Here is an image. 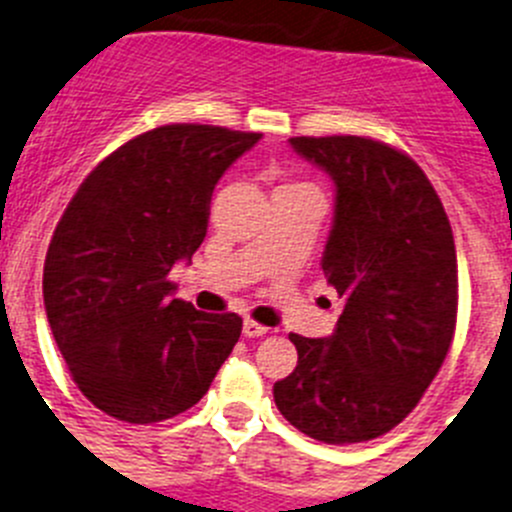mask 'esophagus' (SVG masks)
<instances>
[{"instance_id": "34e87169", "label": "esophagus", "mask_w": 512, "mask_h": 512, "mask_svg": "<svg viewBox=\"0 0 512 512\" xmlns=\"http://www.w3.org/2000/svg\"><path fill=\"white\" fill-rule=\"evenodd\" d=\"M266 332H269V327L259 325V322H253V320L243 322V335L246 337H264Z\"/></svg>"}]
</instances>
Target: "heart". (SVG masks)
I'll list each match as a JSON object with an SVG mask.
<instances>
[{"mask_svg": "<svg viewBox=\"0 0 512 512\" xmlns=\"http://www.w3.org/2000/svg\"><path fill=\"white\" fill-rule=\"evenodd\" d=\"M302 190H312V187L304 185V182H289V185H281L276 192H302Z\"/></svg>", "mask_w": 512, "mask_h": 512, "instance_id": "b5f03b06", "label": "heart"}]
</instances>
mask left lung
<instances>
[{"mask_svg": "<svg viewBox=\"0 0 512 512\" xmlns=\"http://www.w3.org/2000/svg\"><path fill=\"white\" fill-rule=\"evenodd\" d=\"M335 182L322 253L342 309L330 337L289 335L297 368L274 383L281 416L325 444H355L401 424L449 353L457 251L429 177L409 154L368 137H294Z\"/></svg>", "mask_w": 512, "mask_h": 512, "instance_id": "1", "label": "left lung"}]
</instances>
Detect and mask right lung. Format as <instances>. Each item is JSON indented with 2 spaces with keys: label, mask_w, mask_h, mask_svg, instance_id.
<instances>
[{
  "label": "right lung",
  "mask_w": 512,
  "mask_h": 512,
  "mask_svg": "<svg viewBox=\"0 0 512 512\" xmlns=\"http://www.w3.org/2000/svg\"><path fill=\"white\" fill-rule=\"evenodd\" d=\"M259 139L208 124L157 126L103 159L65 208L42 297L73 381L103 414L172 419L208 393L231 355L241 317L175 299L167 276L198 251L215 185Z\"/></svg>",
  "instance_id": "1"
}]
</instances>
